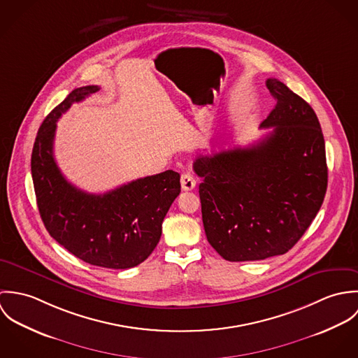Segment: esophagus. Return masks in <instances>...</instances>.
<instances>
[{
    "mask_svg": "<svg viewBox=\"0 0 358 358\" xmlns=\"http://www.w3.org/2000/svg\"><path fill=\"white\" fill-rule=\"evenodd\" d=\"M196 183H197V182H196L194 176H193L192 173H189V172L183 173L182 178H180V185H182V189H183L185 192L193 190V189L196 187Z\"/></svg>",
    "mask_w": 358,
    "mask_h": 358,
    "instance_id": "34e87169",
    "label": "esophagus"
}]
</instances>
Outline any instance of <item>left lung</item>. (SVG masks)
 Listing matches in <instances>:
<instances>
[{"label":"left lung","mask_w":358,"mask_h":358,"mask_svg":"<svg viewBox=\"0 0 358 358\" xmlns=\"http://www.w3.org/2000/svg\"><path fill=\"white\" fill-rule=\"evenodd\" d=\"M277 101L250 148L199 155L205 234L226 260H263L288 252L320 210L328 183L325 142L311 106L277 78Z\"/></svg>","instance_id":"left-lung-1"}]
</instances>
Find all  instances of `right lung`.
Wrapping results in <instances>:
<instances>
[{
  "instance_id": "1",
  "label": "right lung",
  "mask_w": 358,
  "mask_h": 358,
  "mask_svg": "<svg viewBox=\"0 0 358 358\" xmlns=\"http://www.w3.org/2000/svg\"><path fill=\"white\" fill-rule=\"evenodd\" d=\"M99 91L74 90L41 124L31 153V176L41 219L62 247L78 259L107 268H129L157 247L162 220L180 193V175L172 169L141 178L104 194L71 185L53 157L56 121L73 103Z\"/></svg>"
}]
</instances>
